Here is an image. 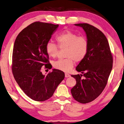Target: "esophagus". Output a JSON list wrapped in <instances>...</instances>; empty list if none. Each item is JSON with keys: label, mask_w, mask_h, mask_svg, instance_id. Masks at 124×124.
Returning <instances> with one entry per match:
<instances>
[{"label": "esophagus", "mask_w": 124, "mask_h": 124, "mask_svg": "<svg viewBox=\"0 0 124 124\" xmlns=\"http://www.w3.org/2000/svg\"><path fill=\"white\" fill-rule=\"evenodd\" d=\"M70 75L69 74L65 73V77H70Z\"/></svg>", "instance_id": "1"}]
</instances>
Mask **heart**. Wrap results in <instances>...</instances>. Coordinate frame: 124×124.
Returning a JSON list of instances; mask_svg holds the SVG:
<instances>
[{"instance_id": "b5f03b06", "label": "heart", "mask_w": 124, "mask_h": 124, "mask_svg": "<svg viewBox=\"0 0 124 124\" xmlns=\"http://www.w3.org/2000/svg\"><path fill=\"white\" fill-rule=\"evenodd\" d=\"M57 46L52 42H48L46 45V51L50 57L57 56L59 47L65 49V59H60L53 62L55 69L64 72H68L74 67V61L80 62L86 57L88 52L89 43L87 39L69 30H65L56 36Z\"/></svg>"}]
</instances>
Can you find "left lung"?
<instances>
[{
  "mask_svg": "<svg viewBox=\"0 0 124 124\" xmlns=\"http://www.w3.org/2000/svg\"><path fill=\"white\" fill-rule=\"evenodd\" d=\"M83 28L89 43L88 52L76 70L83 75H72L76 84L71 90L73 98L79 103L93 101L102 93L112 69L113 57L107 38L103 32L88 23L75 24ZM83 76V79L81 78Z\"/></svg>",
  "mask_w": 124,
  "mask_h": 124,
  "instance_id": "left-lung-1",
  "label": "left lung"
}]
</instances>
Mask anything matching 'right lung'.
<instances>
[{"mask_svg":"<svg viewBox=\"0 0 124 124\" xmlns=\"http://www.w3.org/2000/svg\"><path fill=\"white\" fill-rule=\"evenodd\" d=\"M59 25L34 22L21 31L14 42L12 70L16 83L29 97L38 101L47 100L53 95L64 78L61 70L53 69L47 76L41 68L51 69L46 45Z\"/></svg>","mask_w":124,"mask_h":124,"instance_id":"1","label":"right lung"}]
</instances>
